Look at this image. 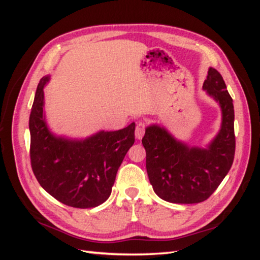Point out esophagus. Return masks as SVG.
<instances>
[{
  "label": "esophagus",
  "instance_id": "34e87169",
  "mask_svg": "<svg viewBox=\"0 0 260 260\" xmlns=\"http://www.w3.org/2000/svg\"><path fill=\"white\" fill-rule=\"evenodd\" d=\"M145 128H146V124L144 120H140L139 123L136 124V129H135V136L136 139L141 140L143 136L145 134Z\"/></svg>",
  "mask_w": 260,
  "mask_h": 260
}]
</instances>
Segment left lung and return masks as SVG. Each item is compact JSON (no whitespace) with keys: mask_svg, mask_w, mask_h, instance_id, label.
<instances>
[{"mask_svg":"<svg viewBox=\"0 0 260 260\" xmlns=\"http://www.w3.org/2000/svg\"><path fill=\"white\" fill-rule=\"evenodd\" d=\"M203 89L222 109V125L207 150L187 147L164 128L150 126L142 139L147 175L154 192L172 203H199L212 194L234 163L236 150L233 98L218 70L210 68Z\"/></svg>","mask_w":260,"mask_h":260,"instance_id":"1","label":"left lung"}]
</instances>
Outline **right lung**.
<instances>
[{
    "label": "right lung",
    "mask_w": 260,
    "mask_h": 260,
    "mask_svg": "<svg viewBox=\"0 0 260 260\" xmlns=\"http://www.w3.org/2000/svg\"><path fill=\"white\" fill-rule=\"evenodd\" d=\"M40 80L33 102L29 128L30 161L35 176L49 194L66 206L93 208L112 193L118 168L135 142V123L123 129L101 132L85 141L54 137L43 118Z\"/></svg>",
    "instance_id": "right-lung-1"
}]
</instances>
